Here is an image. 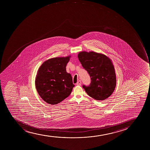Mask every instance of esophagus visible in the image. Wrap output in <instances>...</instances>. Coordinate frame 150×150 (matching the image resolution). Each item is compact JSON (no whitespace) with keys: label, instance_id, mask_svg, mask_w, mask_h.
<instances>
[{"label":"esophagus","instance_id":"34e87169","mask_svg":"<svg viewBox=\"0 0 150 150\" xmlns=\"http://www.w3.org/2000/svg\"><path fill=\"white\" fill-rule=\"evenodd\" d=\"M81 85V81L80 80H79V81H78L77 83H76V85H78V86H80Z\"/></svg>","mask_w":150,"mask_h":150}]
</instances>
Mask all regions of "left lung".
<instances>
[{"label": "left lung", "instance_id": "8db88e82", "mask_svg": "<svg viewBox=\"0 0 150 150\" xmlns=\"http://www.w3.org/2000/svg\"><path fill=\"white\" fill-rule=\"evenodd\" d=\"M78 58L91 77L89 86H83L89 96L103 101L112 94L116 86L114 66L104 54L90 51H81Z\"/></svg>", "mask_w": 150, "mask_h": 150}]
</instances>
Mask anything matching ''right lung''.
<instances>
[{
	"label": "right lung",
	"mask_w": 150,
	"mask_h": 150,
	"mask_svg": "<svg viewBox=\"0 0 150 150\" xmlns=\"http://www.w3.org/2000/svg\"><path fill=\"white\" fill-rule=\"evenodd\" d=\"M71 56L50 58L44 61L37 71L35 87L42 100L51 105L57 104L71 94L74 85L66 66Z\"/></svg>",
	"instance_id": "obj_1"
}]
</instances>
